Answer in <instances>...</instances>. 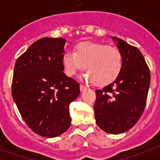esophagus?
Wrapping results in <instances>:
<instances>
[{
    "label": "esophagus",
    "instance_id": "34e87169",
    "mask_svg": "<svg viewBox=\"0 0 160 160\" xmlns=\"http://www.w3.org/2000/svg\"><path fill=\"white\" fill-rule=\"evenodd\" d=\"M86 89H87V88L85 87V85H80V91H81V92H82V91H84V90H86Z\"/></svg>",
    "mask_w": 160,
    "mask_h": 160
}]
</instances>
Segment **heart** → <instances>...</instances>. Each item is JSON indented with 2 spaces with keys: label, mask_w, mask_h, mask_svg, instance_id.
<instances>
[{
  "label": "heart",
  "mask_w": 160,
  "mask_h": 160,
  "mask_svg": "<svg viewBox=\"0 0 160 160\" xmlns=\"http://www.w3.org/2000/svg\"><path fill=\"white\" fill-rule=\"evenodd\" d=\"M85 72L80 78L96 85H106L119 75L123 65V56L119 49L105 44L81 42L76 45L74 52L66 51L62 55L65 73L72 76L83 67Z\"/></svg>",
  "instance_id": "b5f03b06"
}]
</instances>
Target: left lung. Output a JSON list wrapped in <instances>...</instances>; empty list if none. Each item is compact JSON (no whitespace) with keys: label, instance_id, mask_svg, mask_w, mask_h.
<instances>
[{"label":"left lung","instance_id":"obj_1","mask_svg":"<svg viewBox=\"0 0 160 160\" xmlns=\"http://www.w3.org/2000/svg\"><path fill=\"white\" fill-rule=\"evenodd\" d=\"M123 56L121 71L114 82L96 90L95 117L100 129L118 134L129 130L144 112L150 72L139 50L114 36Z\"/></svg>","mask_w":160,"mask_h":160}]
</instances>
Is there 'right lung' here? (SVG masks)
Returning <instances> with one entry per match:
<instances>
[{
	"label": "right lung",
	"instance_id": "add662e5",
	"mask_svg": "<svg viewBox=\"0 0 160 160\" xmlns=\"http://www.w3.org/2000/svg\"><path fill=\"white\" fill-rule=\"evenodd\" d=\"M65 40L44 37L17 59L12 97L26 124L39 135L54 138L70 126L69 106L80 95V84L65 75Z\"/></svg>",
	"mask_w": 160,
	"mask_h": 160
}]
</instances>
